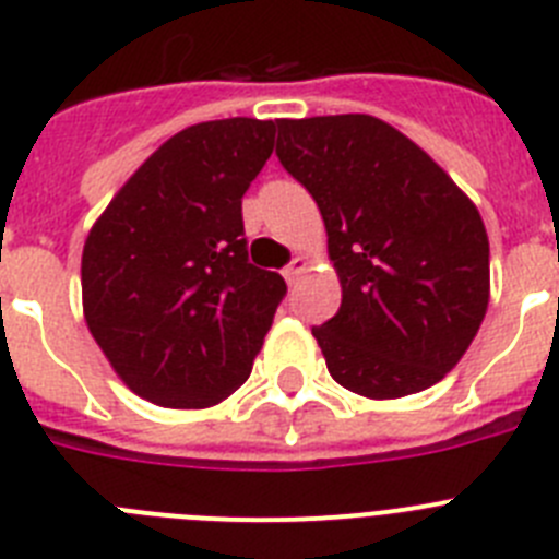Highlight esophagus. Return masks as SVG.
I'll return each mask as SVG.
<instances>
[{
	"label": "esophagus",
	"mask_w": 559,
	"mask_h": 559,
	"mask_svg": "<svg viewBox=\"0 0 559 559\" xmlns=\"http://www.w3.org/2000/svg\"><path fill=\"white\" fill-rule=\"evenodd\" d=\"M305 265H308L305 263V257H294V260H290V263L283 269V276L288 280V283H296V280H299V274L305 271Z\"/></svg>",
	"instance_id": "esophagus-1"
}]
</instances>
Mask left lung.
I'll return each instance as SVG.
<instances>
[{"instance_id": "left-lung-1", "label": "left lung", "mask_w": 559, "mask_h": 559, "mask_svg": "<svg viewBox=\"0 0 559 559\" xmlns=\"http://www.w3.org/2000/svg\"><path fill=\"white\" fill-rule=\"evenodd\" d=\"M280 165L313 195L341 308L313 328L335 383L372 400L445 378L490 302L481 215L423 147L369 114L280 120Z\"/></svg>"}]
</instances>
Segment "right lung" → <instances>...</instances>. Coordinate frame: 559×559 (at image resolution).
<instances>
[{
  "instance_id": "obj_1",
  "label": "right lung",
  "mask_w": 559,
  "mask_h": 559,
  "mask_svg": "<svg viewBox=\"0 0 559 559\" xmlns=\"http://www.w3.org/2000/svg\"><path fill=\"white\" fill-rule=\"evenodd\" d=\"M271 120H212L167 140L83 246L86 324L128 389L206 408L251 374L288 294L249 263L243 195L274 151Z\"/></svg>"
}]
</instances>
